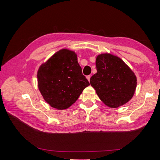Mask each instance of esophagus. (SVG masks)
<instances>
[{"label":"esophagus","mask_w":160,"mask_h":160,"mask_svg":"<svg viewBox=\"0 0 160 160\" xmlns=\"http://www.w3.org/2000/svg\"><path fill=\"white\" fill-rule=\"evenodd\" d=\"M87 78L88 80L90 81V78H91V76H90V75H89V76H87Z\"/></svg>","instance_id":"1"}]
</instances>
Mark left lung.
I'll return each instance as SVG.
<instances>
[{
    "label": "left lung",
    "instance_id": "1",
    "mask_svg": "<svg viewBox=\"0 0 160 160\" xmlns=\"http://www.w3.org/2000/svg\"><path fill=\"white\" fill-rule=\"evenodd\" d=\"M97 73L91 76V85L107 106L116 108L130 100L137 86V78L120 58L110 53L98 56Z\"/></svg>",
    "mask_w": 160,
    "mask_h": 160
}]
</instances>
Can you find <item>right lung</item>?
Listing matches in <instances>:
<instances>
[{
  "mask_svg": "<svg viewBox=\"0 0 160 160\" xmlns=\"http://www.w3.org/2000/svg\"><path fill=\"white\" fill-rule=\"evenodd\" d=\"M38 89L51 107L63 110L76 102L89 82L82 73L77 55L61 49L40 67Z\"/></svg>",
  "mask_w": 160,
  "mask_h": 160,
  "instance_id": "1",
  "label": "right lung"
}]
</instances>
